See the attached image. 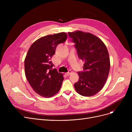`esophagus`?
<instances>
[{"label":"esophagus","mask_w":132,"mask_h":132,"mask_svg":"<svg viewBox=\"0 0 132 132\" xmlns=\"http://www.w3.org/2000/svg\"><path fill=\"white\" fill-rule=\"evenodd\" d=\"M71 72H72L71 71H69L68 72H67V73H65V75H67V76H68L69 75H70V74L71 73Z\"/></svg>","instance_id":"34e87169"}]
</instances>
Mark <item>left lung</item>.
I'll return each mask as SVG.
<instances>
[{
    "instance_id": "obj_1",
    "label": "left lung",
    "mask_w": 132,
    "mask_h": 132,
    "mask_svg": "<svg viewBox=\"0 0 132 132\" xmlns=\"http://www.w3.org/2000/svg\"><path fill=\"white\" fill-rule=\"evenodd\" d=\"M74 43L78 57L85 62L84 71L78 72L79 81L74 84L80 95L89 97L98 93L108 79L110 63L105 45L94 35L81 31L68 32Z\"/></svg>"
}]
</instances>
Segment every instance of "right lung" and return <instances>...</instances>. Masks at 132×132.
<instances>
[{
	"instance_id": "obj_1",
	"label": "right lung",
	"mask_w": 132,
	"mask_h": 132,
	"mask_svg": "<svg viewBox=\"0 0 132 132\" xmlns=\"http://www.w3.org/2000/svg\"><path fill=\"white\" fill-rule=\"evenodd\" d=\"M67 37L65 32L42 37L31 45L24 60L26 77L29 84L38 95L51 97L61 87L64 78L58 73L51 58L59 44L63 43Z\"/></svg>"
}]
</instances>
